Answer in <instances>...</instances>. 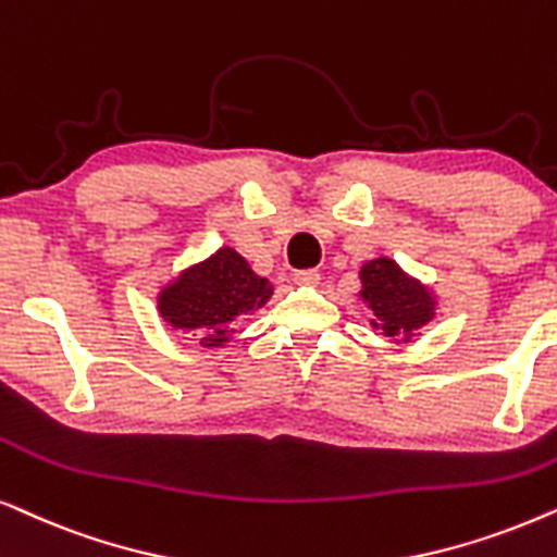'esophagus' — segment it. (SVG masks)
<instances>
[{"mask_svg": "<svg viewBox=\"0 0 557 557\" xmlns=\"http://www.w3.org/2000/svg\"><path fill=\"white\" fill-rule=\"evenodd\" d=\"M320 278L322 276L317 271H296L294 273V281L299 286H317V284H320Z\"/></svg>", "mask_w": 557, "mask_h": 557, "instance_id": "34e87169", "label": "esophagus"}]
</instances>
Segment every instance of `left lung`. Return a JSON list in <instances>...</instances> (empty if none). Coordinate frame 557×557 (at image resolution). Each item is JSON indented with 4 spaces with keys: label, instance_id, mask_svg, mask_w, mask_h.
<instances>
[{
    "label": "left lung",
    "instance_id": "8db88e82",
    "mask_svg": "<svg viewBox=\"0 0 557 557\" xmlns=\"http://www.w3.org/2000/svg\"><path fill=\"white\" fill-rule=\"evenodd\" d=\"M360 296L373 309V330L409 343L414 332L435 317V299L420 281L409 278L388 258H375L360 269Z\"/></svg>",
    "mask_w": 557,
    "mask_h": 557
}]
</instances>
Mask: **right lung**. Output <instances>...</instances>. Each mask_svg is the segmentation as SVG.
<instances>
[{"label":"right lung","mask_w":557,"mask_h":557,"mask_svg":"<svg viewBox=\"0 0 557 557\" xmlns=\"http://www.w3.org/2000/svg\"><path fill=\"white\" fill-rule=\"evenodd\" d=\"M269 278L252 273L248 261L233 248H220L158 294V312L173 330L199 337L216 348L230 341L237 317L261 309L271 299Z\"/></svg>","instance_id":"1"}]
</instances>
